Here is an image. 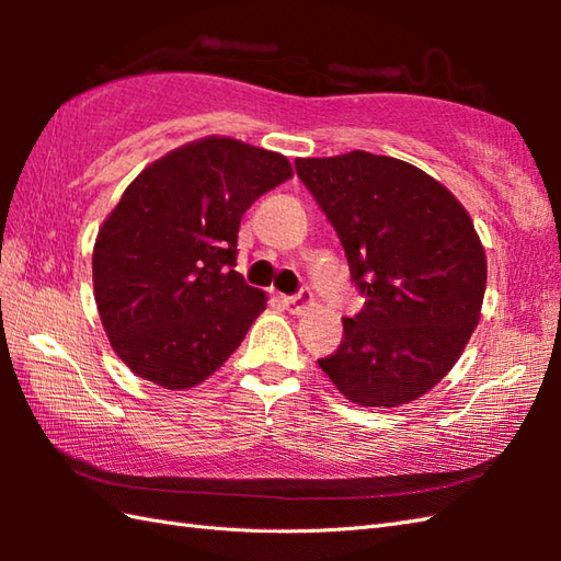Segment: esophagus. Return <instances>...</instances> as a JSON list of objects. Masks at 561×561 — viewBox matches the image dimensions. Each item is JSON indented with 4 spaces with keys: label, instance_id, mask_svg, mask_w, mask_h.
Wrapping results in <instances>:
<instances>
[{
    "label": "esophagus",
    "instance_id": "1",
    "mask_svg": "<svg viewBox=\"0 0 561 561\" xmlns=\"http://www.w3.org/2000/svg\"><path fill=\"white\" fill-rule=\"evenodd\" d=\"M282 304H284V308H287L289 313L301 316V313L308 311V308L313 306V296L308 294V291H301V294H296V296H282Z\"/></svg>",
    "mask_w": 561,
    "mask_h": 561
}]
</instances>
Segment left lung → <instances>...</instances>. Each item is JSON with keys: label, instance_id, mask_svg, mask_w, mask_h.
Listing matches in <instances>:
<instances>
[{"label": "left lung", "instance_id": "8db88e82", "mask_svg": "<svg viewBox=\"0 0 561 561\" xmlns=\"http://www.w3.org/2000/svg\"><path fill=\"white\" fill-rule=\"evenodd\" d=\"M335 226L364 308L318 359L344 398L398 408L444 378L480 323L486 257L470 214L416 165L350 151L296 159Z\"/></svg>", "mask_w": 561, "mask_h": 561}]
</instances>
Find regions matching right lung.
<instances>
[{"mask_svg":"<svg viewBox=\"0 0 561 561\" xmlns=\"http://www.w3.org/2000/svg\"><path fill=\"white\" fill-rule=\"evenodd\" d=\"M294 175L287 157L205 137L149 163L93 245V296L113 352L165 390L229 359L267 296L236 267L245 209Z\"/></svg>","mask_w":561,"mask_h":561,"instance_id":"obj_1","label":"right lung"}]
</instances>
